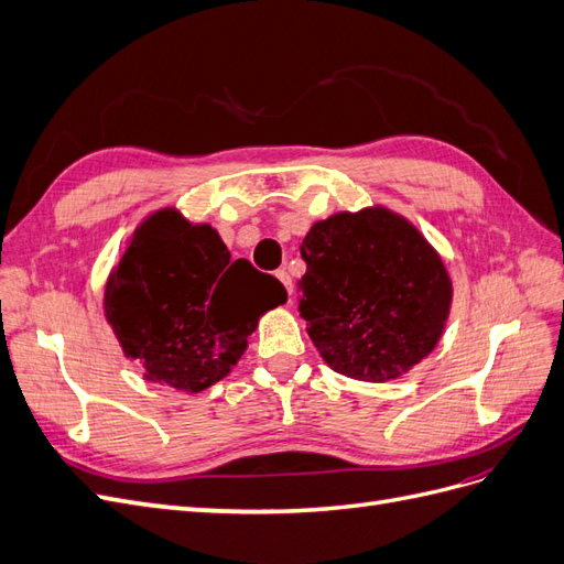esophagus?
<instances>
[{
	"label": "esophagus",
	"mask_w": 564,
	"mask_h": 564,
	"mask_svg": "<svg viewBox=\"0 0 564 564\" xmlns=\"http://www.w3.org/2000/svg\"><path fill=\"white\" fill-rule=\"evenodd\" d=\"M278 275V280L284 284V289L289 292V301H292V296H294V282H292V275H289V272L282 268V270H278L275 272Z\"/></svg>",
	"instance_id": "34e87169"
}]
</instances>
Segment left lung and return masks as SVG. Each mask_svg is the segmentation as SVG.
I'll list each match as a JSON object with an SVG mask.
<instances>
[{"label":"left lung","instance_id":"1","mask_svg":"<svg viewBox=\"0 0 564 564\" xmlns=\"http://www.w3.org/2000/svg\"><path fill=\"white\" fill-rule=\"evenodd\" d=\"M299 313L322 360L350 379H398L445 332L452 280L440 253L386 207L317 220L301 245Z\"/></svg>","mask_w":564,"mask_h":564}]
</instances>
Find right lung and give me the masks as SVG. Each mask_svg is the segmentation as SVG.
<instances>
[{
	"label": "right lung",
	"instance_id": "obj_1",
	"mask_svg": "<svg viewBox=\"0 0 564 564\" xmlns=\"http://www.w3.org/2000/svg\"><path fill=\"white\" fill-rule=\"evenodd\" d=\"M286 301V289L247 259L230 261L220 235L174 207L133 230L106 284V317L145 381L199 392L247 350L259 317Z\"/></svg>",
	"mask_w": 564,
	"mask_h": 564
}]
</instances>
